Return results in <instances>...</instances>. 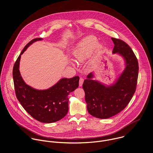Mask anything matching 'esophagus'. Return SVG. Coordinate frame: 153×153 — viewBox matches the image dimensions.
<instances>
[{
  "mask_svg": "<svg viewBox=\"0 0 153 153\" xmlns=\"http://www.w3.org/2000/svg\"><path fill=\"white\" fill-rule=\"evenodd\" d=\"M83 82H84V79L82 78H80L79 81V85L80 87H81L82 85Z\"/></svg>",
  "mask_w": 153,
  "mask_h": 153,
  "instance_id": "1",
  "label": "esophagus"
}]
</instances>
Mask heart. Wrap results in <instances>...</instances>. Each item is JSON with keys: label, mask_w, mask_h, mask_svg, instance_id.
I'll use <instances>...</instances> for the list:
<instances>
[{"label": "heart", "mask_w": 153, "mask_h": 153, "mask_svg": "<svg viewBox=\"0 0 153 153\" xmlns=\"http://www.w3.org/2000/svg\"><path fill=\"white\" fill-rule=\"evenodd\" d=\"M98 44L97 38L93 35L88 36L78 44L73 52V55L78 62H82L88 57L93 52ZM101 46L98 45V50H100Z\"/></svg>", "instance_id": "obj_1"}]
</instances>
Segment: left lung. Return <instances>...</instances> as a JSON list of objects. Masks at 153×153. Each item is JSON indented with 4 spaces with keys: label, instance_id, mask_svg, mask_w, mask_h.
Masks as SVG:
<instances>
[{
    "label": "left lung",
    "instance_id": "left-lung-1",
    "mask_svg": "<svg viewBox=\"0 0 153 153\" xmlns=\"http://www.w3.org/2000/svg\"><path fill=\"white\" fill-rule=\"evenodd\" d=\"M111 39L114 44L112 53H119L125 59L124 71L112 85L107 87L91 79L92 73L82 85L88 112L101 119L110 118L127 107L135 93L138 75V60L129 45L120 39Z\"/></svg>",
    "mask_w": 153,
    "mask_h": 153
}]
</instances>
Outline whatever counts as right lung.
<instances>
[{"mask_svg":"<svg viewBox=\"0 0 153 153\" xmlns=\"http://www.w3.org/2000/svg\"><path fill=\"white\" fill-rule=\"evenodd\" d=\"M42 39H33L25 46L13 66V78L16 98L23 108L35 120L44 123H52L61 120L68 113V97L78 87L79 77L62 78L45 90H38L26 84L19 69L21 55L29 45Z\"/></svg>","mask_w":153,"mask_h":153,"instance_id":"obj_1","label":"right lung"}]
</instances>
